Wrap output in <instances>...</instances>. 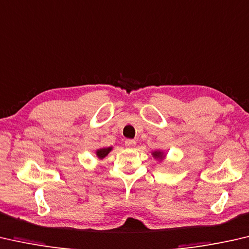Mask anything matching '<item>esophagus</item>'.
<instances>
[{
	"label": "esophagus",
	"instance_id": "esophagus-1",
	"mask_svg": "<svg viewBox=\"0 0 249 249\" xmlns=\"http://www.w3.org/2000/svg\"><path fill=\"white\" fill-rule=\"evenodd\" d=\"M136 144H137V142L134 140H131V139H128L124 141V145L127 146L128 149H133L134 146H136Z\"/></svg>",
	"mask_w": 249,
	"mask_h": 249
}]
</instances>
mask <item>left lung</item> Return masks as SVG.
I'll return each mask as SVG.
<instances>
[{
  "mask_svg": "<svg viewBox=\"0 0 249 249\" xmlns=\"http://www.w3.org/2000/svg\"><path fill=\"white\" fill-rule=\"evenodd\" d=\"M153 157L156 159H159V160H163V158H164V153H163L162 151H154L153 153Z\"/></svg>",
  "mask_w": 249,
  "mask_h": 249,
  "instance_id": "8db88e82",
  "label": "left lung"
}]
</instances>
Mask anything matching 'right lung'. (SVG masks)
<instances>
[{"instance_id":"obj_1","label":"right lung","mask_w":249,"mask_h":249,"mask_svg":"<svg viewBox=\"0 0 249 249\" xmlns=\"http://www.w3.org/2000/svg\"><path fill=\"white\" fill-rule=\"evenodd\" d=\"M111 150H112L111 146H109V148H103V149L97 150L96 154H97V157L99 158V159H104L106 156H108V153L111 151Z\"/></svg>"}]
</instances>
